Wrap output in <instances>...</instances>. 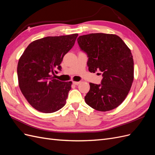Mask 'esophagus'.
I'll use <instances>...</instances> for the list:
<instances>
[{
  "instance_id": "34e87169",
  "label": "esophagus",
  "mask_w": 155,
  "mask_h": 155,
  "mask_svg": "<svg viewBox=\"0 0 155 155\" xmlns=\"http://www.w3.org/2000/svg\"><path fill=\"white\" fill-rule=\"evenodd\" d=\"M80 83H81V81H73L74 85H78Z\"/></svg>"
}]
</instances>
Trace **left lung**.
I'll use <instances>...</instances> for the list:
<instances>
[{
  "label": "left lung",
  "mask_w": 155,
  "mask_h": 155,
  "mask_svg": "<svg viewBox=\"0 0 155 155\" xmlns=\"http://www.w3.org/2000/svg\"><path fill=\"white\" fill-rule=\"evenodd\" d=\"M78 43L87 54L89 72L100 71L101 84L90 83L86 104L98 111L118 107L127 96L134 79V61L128 46L118 35L102 33L79 36Z\"/></svg>",
  "instance_id": "left-lung-1"
}]
</instances>
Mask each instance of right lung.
Masks as SVG:
<instances>
[{
	"mask_svg": "<svg viewBox=\"0 0 155 155\" xmlns=\"http://www.w3.org/2000/svg\"><path fill=\"white\" fill-rule=\"evenodd\" d=\"M78 34L46 37L28 46L18 60V86L36 110L52 113L63 107L72 82H63L51 74L61 70L64 55L74 45Z\"/></svg>",
	"mask_w": 155,
	"mask_h": 155,
	"instance_id": "right-lung-1",
	"label": "right lung"
}]
</instances>
